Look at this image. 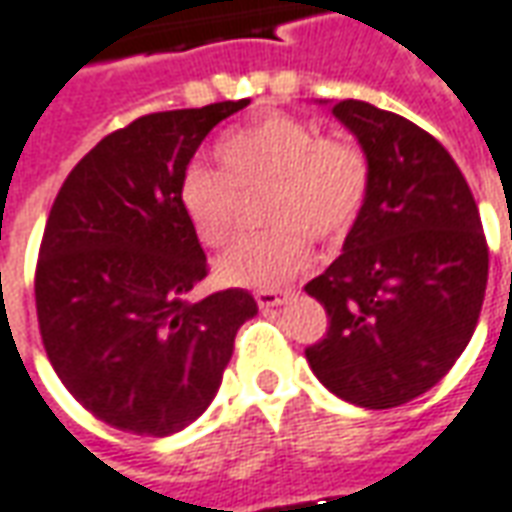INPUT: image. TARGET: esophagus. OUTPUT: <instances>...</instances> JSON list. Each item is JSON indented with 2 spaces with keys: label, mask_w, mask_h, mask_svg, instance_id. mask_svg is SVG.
Wrapping results in <instances>:
<instances>
[{
  "label": "esophagus",
  "mask_w": 512,
  "mask_h": 512,
  "mask_svg": "<svg viewBox=\"0 0 512 512\" xmlns=\"http://www.w3.org/2000/svg\"><path fill=\"white\" fill-rule=\"evenodd\" d=\"M255 300H257V305L263 308V311H269V308L283 305V302L288 300V294H277V291H257Z\"/></svg>",
  "instance_id": "34e87169"
}]
</instances>
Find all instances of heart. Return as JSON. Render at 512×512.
I'll use <instances>...</instances> for the list:
<instances>
[{
  "mask_svg": "<svg viewBox=\"0 0 512 512\" xmlns=\"http://www.w3.org/2000/svg\"><path fill=\"white\" fill-rule=\"evenodd\" d=\"M224 170L201 162L179 179V204L204 246H224L238 224L241 193L269 187L263 221L271 229L241 238L218 260L229 285L280 288L311 263V241H342L370 198L373 165L367 151L342 134H319L308 120L266 114L218 139Z\"/></svg>",
  "mask_w": 512,
  "mask_h": 512,
  "instance_id": "obj_1",
  "label": "heart"
}]
</instances>
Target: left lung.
I'll return each mask as SVG.
<instances>
[{
	"label": "left lung",
	"instance_id": "left-lung-1",
	"mask_svg": "<svg viewBox=\"0 0 512 512\" xmlns=\"http://www.w3.org/2000/svg\"><path fill=\"white\" fill-rule=\"evenodd\" d=\"M333 114L373 165L344 252L305 291L328 330L305 347L342 401L392 409L431 389L471 342L488 285V241L462 170L401 114L339 100Z\"/></svg>",
	"mask_w": 512,
	"mask_h": 512
}]
</instances>
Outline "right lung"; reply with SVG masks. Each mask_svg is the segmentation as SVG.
Segmentation results:
<instances>
[{
    "label": "right lung",
    "instance_id": "right-lung-1",
    "mask_svg": "<svg viewBox=\"0 0 512 512\" xmlns=\"http://www.w3.org/2000/svg\"><path fill=\"white\" fill-rule=\"evenodd\" d=\"M243 106L137 117L100 139L52 201L36 263L41 342L69 395L114 429L165 437L190 426L257 314L243 288L190 300L210 266L179 204L201 139Z\"/></svg>",
    "mask_w": 512,
    "mask_h": 512
}]
</instances>
